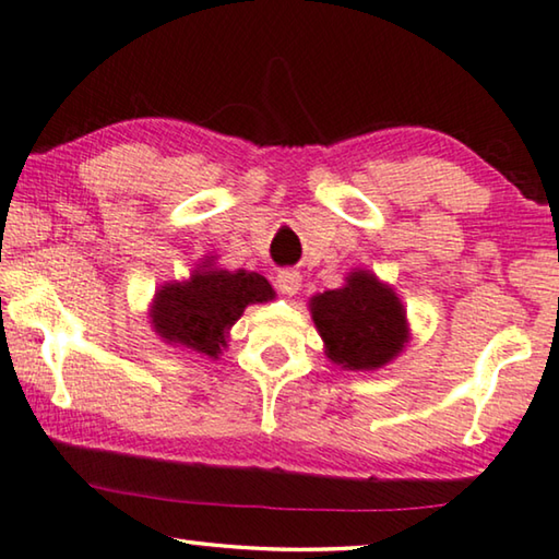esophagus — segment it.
Returning a JSON list of instances; mask_svg holds the SVG:
<instances>
[{"label":"esophagus","mask_w":559,"mask_h":559,"mask_svg":"<svg viewBox=\"0 0 559 559\" xmlns=\"http://www.w3.org/2000/svg\"><path fill=\"white\" fill-rule=\"evenodd\" d=\"M276 288L281 290L283 296H296V294H298V288H301V273H298V271H290V269H286V271H278V276H276Z\"/></svg>","instance_id":"esophagus-1"}]
</instances>
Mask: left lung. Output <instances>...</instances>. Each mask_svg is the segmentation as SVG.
<instances>
[{
	"mask_svg": "<svg viewBox=\"0 0 559 559\" xmlns=\"http://www.w3.org/2000/svg\"><path fill=\"white\" fill-rule=\"evenodd\" d=\"M311 313L329 359L344 369H379L404 348V306L366 271L352 273L344 288L316 296Z\"/></svg>",
	"mask_w": 559,
	"mask_h": 559,
	"instance_id": "8db88e82",
	"label": "left lung"
}]
</instances>
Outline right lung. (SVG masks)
Masks as SVG:
<instances>
[{"instance_id": "right-lung-1", "label": "right lung", "mask_w": 559, "mask_h": 559, "mask_svg": "<svg viewBox=\"0 0 559 559\" xmlns=\"http://www.w3.org/2000/svg\"><path fill=\"white\" fill-rule=\"evenodd\" d=\"M273 298L271 283L248 271H195L186 283H168L155 296L153 323L170 344L215 356L226 346V331L248 304Z\"/></svg>"}]
</instances>
